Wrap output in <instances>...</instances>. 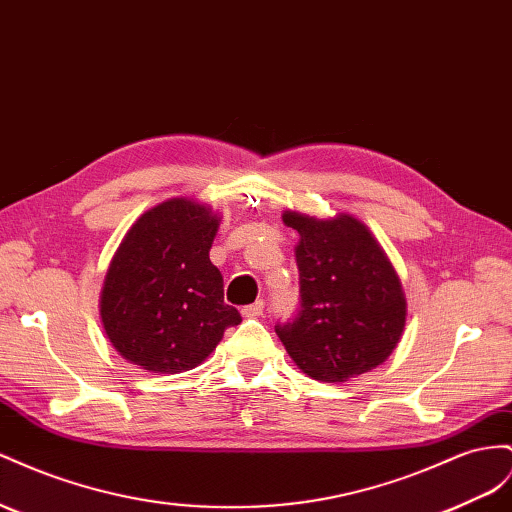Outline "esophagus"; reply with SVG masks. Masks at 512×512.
<instances>
[{"label": "esophagus", "instance_id": "1", "mask_svg": "<svg viewBox=\"0 0 512 512\" xmlns=\"http://www.w3.org/2000/svg\"><path fill=\"white\" fill-rule=\"evenodd\" d=\"M262 310H265V303L256 301V303H252V306H245L241 310V314L245 316V319H258V316H262Z\"/></svg>", "mask_w": 512, "mask_h": 512}]
</instances>
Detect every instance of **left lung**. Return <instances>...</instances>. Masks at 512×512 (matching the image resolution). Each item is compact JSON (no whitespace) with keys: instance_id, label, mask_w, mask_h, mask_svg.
Listing matches in <instances>:
<instances>
[{"instance_id":"1","label":"left lung","mask_w":512,"mask_h":512,"mask_svg":"<svg viewBox=\"0 0 512 512\" xmlns=\"http://www.w3.org/2000/svg\"><path fill=\"white\" fill-rule=\"evenodd\" d=\"M299 232L295 247L301 310L275 327L284 349L308 377L344 383L381 366L407 323V299L388 254L349 213L319 219L282 213Z\"/></svg>"}]
</instances>
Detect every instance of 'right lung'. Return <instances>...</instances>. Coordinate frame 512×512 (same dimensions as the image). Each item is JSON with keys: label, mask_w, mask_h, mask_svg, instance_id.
Returning <instances> with one entry per match:
<instances>
[{"label": "right lung", "mask_w": 512, "mask_h": 512, "mask_svg": "<svg viewBox=\"0 0 512 512\" xmlns=\"http://www.w3.org/2000/svg\"><path fill=\"white\" fill-rule=\"evenodd\" d=\"M222 217L193 198H170L137 217L109 262L99 310L112 347L159 375L200 366L241 323L224 303L209 252Z\"/></svg>", "instance_id": "right-lung-1"}]
</instances>
